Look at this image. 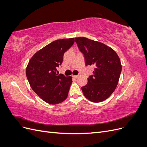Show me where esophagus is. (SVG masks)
<instances>
[{"instance_id":"esophagus-1","label":"esophagus","mask_w":147,"mask_h":147,"mask_svg":"<svg viewBox=\"0 0 147 147\" xmlns=\"http://www.w3.org/2000/svg\"><path fill=\"white\" fill-rule=\"evenodd\" d=\"M78 77V75H73V77L75 78H77Z\"/></svg>"}]
</instances>
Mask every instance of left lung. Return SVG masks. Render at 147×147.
<instances>
[{
  "label": "left lung",
  "instance_id": "8db88e82",
  "mask_svg": "<svg viewBox=\"0 0 147 147\" xmlns=\"http://www.w3.org/2000/svg\"><path fill=\"white\" fill-rule=\"evenodd\" d=\"M84 55L86 65L94 67L93 75L82 87L86 98L93 102H102L110 96L117 88L121 72V64L112 48L86 37L75 38Z\"/></svg>",
  "mask_w": 147,
  "mask_h": 147
}]
</instances>
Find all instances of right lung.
<instances>
[{"mask_svg":"<svg viewBox=\"0 0 147 147\" xmlns=\"http://www.w3.org/2000/svg\"><path fill=\"white\" fill-rule=\"evenodd\" d=\"M74 42V38L52 42L35 53L27 65L26 77L31 88L47 103L57 104L67 97L72 77L57 74L56 68Z\"/></svg>","mask_w":147,"mask_h":147,"instance_id":"1","label":"right lung"}]
</instances>
